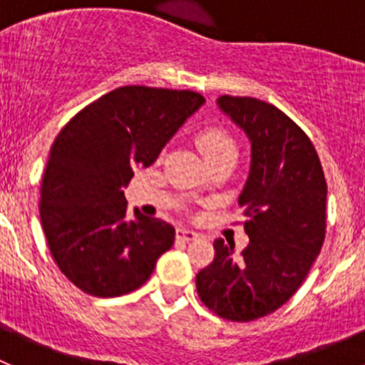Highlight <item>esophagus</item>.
Listing matches in <instances>:
<instances>
[{
  "instance_id": "obj_1",
  "label": "esophagus",
  "mask_w": 365,
  "mask_h": 365,
  "mask_svg": "<svg viewBox=\"0 0 365 365\" xmlns=\"http://www.w3.org/2000/svg\"><path fill=\"white\" fill-rule=\"evenodd\" d=\"M176 238H180V240L183 242H192V240H197L200 235L192 230H187V227H178V230H176Z\"/></svg>"
}]
</instances>
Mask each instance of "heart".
<instances>
[{
    "instance_id": "heart-1",
    "label": "heart",
    "mask_w": 365,
    "mask_h": 365,
    "mask_svg": "<svg viewBox=\"0 0 365 365\" xmlns=\"http://www.w3.org/2000/svg\"><path fill=\"white\" fill-rule=\"evenodd\" d=\"M197 146L208 162L219 159V157L237 153V145L233 138L220 127H206L197 134Z\"/></svg>"
}]
</instances>
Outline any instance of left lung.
<instances>
[{"label":"left lung","instance_id":"obj_1","mask_svg":"<svg viewBox=\"0 0 365 365\" xmlns=\"http://www.w3.org/2000/svg\"><path fill=\"white\" fill-rule=\"evenodd\" d=\"M251 141V171L238 205L249 245L217 238L215 257L196 275L201 302L231 322H252L284 305L307 277L327 230V182L304 130L252 97L217 101Z\"/></svg>","mask_w":365,"mask_h":365}]
</instances>
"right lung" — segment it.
Here are the masks:
<instances>
[{
	"label": "right lung",
	"mask_w": 365,
	"mask_h": 365,
	"mask_svg": "<svg viewBox=\"0 0 365 365\" xmlns=\"http://www.w3.org/2000/svg\"><path fill=\"white\" fill-rule=\"evenodd\" d=\"M205 104L190 90L121 86L61 128L40 187V220L58 268L93 297L141 288L175 244V227L134 210L123 189L148 168L187 118Z\"/></svg>",
	"instance_id": "right-lung-1"
}]
</instances>
